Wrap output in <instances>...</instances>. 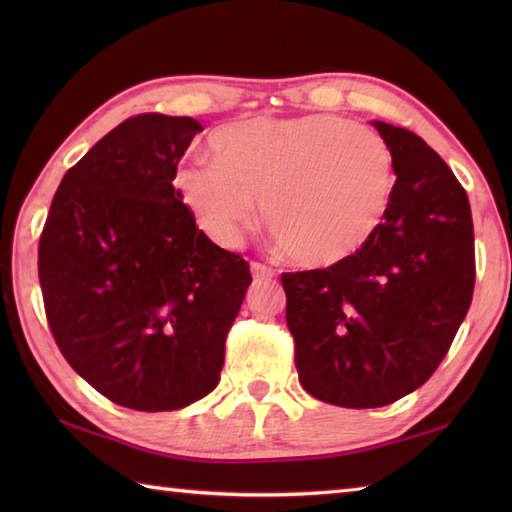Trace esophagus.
Instances as JSON below:
<instances>
[{"label":"esophagus","mask_w":512,"mask_h":512,"mask_svg":"<svg viewBox=\"0 0 512 512\" xmlns=\"http://www.w3.org/2000/svg\"><path fill=\"white\" fill-rule=\"evenodd\" d=\"M250 273H253L255 281H268L277 275V270L262 264V262H250Z\"/></svg>","instance_id":"obj_1"}]
</instances>
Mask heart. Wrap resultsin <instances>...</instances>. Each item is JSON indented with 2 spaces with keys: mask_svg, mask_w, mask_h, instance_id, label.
<instances>
[{
  "mask_svg": "<svg viewBox=\"0 0 512 512\" xmlns=\"http://www.w3.org/2000/svg\"><path fill=\"white\" fill-rule=\"evenodd\" d=\"M217 160L178 169L176 187L217 244L235 246L259 215L301 266L358 253L394 193V154L372 127L334 114L257 116L211 138Z\"/></svg>",
  "mask_w": 512,
  "mask_h": 512,
  "instance_id": "heart-1",
  "label": "heart"
}]
</instances>
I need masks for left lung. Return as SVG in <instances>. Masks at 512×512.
Returning a JSON list of instances; mask_svg holds the SVG:
<instances>
[{
  "mask_svg": "<svg viewBox=\"0 0 512 512\" xmlns=\"http://www.w3.org/2000/svg\"><path fill=\"white\" fill-rule=\"evenodd\" d=\"M394 154V193L369 242L339 264L284 273L286 323L310 396L385 407L427 383L471 308L469 195L409 129L374 121Z\"/></svg>",
  "mask_w": 512,
  "mask_h": 512,
  "instance_id": "8db88e82",
  "label": "left lung"
}]
</instances>
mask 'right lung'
I'll return each instance as SVG.
<instances>
[{"label": "right lung", "instance_id": "1", "mask_svg": "<svg viewBox=\"0 0 512 512\" xmlns=\"http://www.w3.org/2000/svg\"><path fill=\"white\" fill-rule=\"evenodd\" d=\"M198 132L189 116L127 118L68 169L41 231L54 341L76 374L127 409H182L215 389L253 281L173 187Z\"/></svg>", "mask_w": 512, "mask_h": 512}]
</instances>
